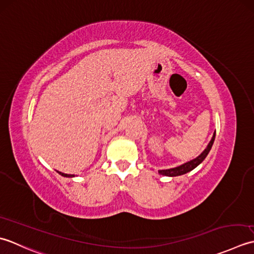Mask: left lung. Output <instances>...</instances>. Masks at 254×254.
<instances>
[{
	"label": "left lung",
	"mask_w": 254,
	"mask_h": 254,
	"mask_svg": "<svg viewBox=\"0 0 254 254\" xmlns=\"http://www.w3.org/2000/svg\"><path fill=\"white\" fill-rule=\"evenodd\" d=\"M215 137H216V131L214 132L213 137H211V140L209 141V143L207 144V147L205 148V150L201 152L198 157H196L195 159L190 160V161L185 162L183 164L179 165V167H175L172 169H167V170H159V173L161 175H165V177H179V175H183L188 172H190V171L194 170L197 165H199L201 162L204 161L205 158L207 157V154L209 153L211 147H213V143L215 141Z\"/></svg>",
	"instance_id": "1"
}]
</instances>
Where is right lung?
I'll use <instances>...</instances> for the list:
<instances>
[{
	"label": "right lung",
	"mask_w": 254,
	"mask_h": 254,
	"mask_svg": "<svg viewBox=\"0 0 254 254\" xmlns=\"http://www.w3.org/2000/svg\"><path fill=\"white\" fill-rule=\"evenodd\" d=\"M57 172H58L60 175H62V177H64V178H74V177H75L74 174H65V173L59 172V171H57Z\"/></svg>",
	"instance_id": "1"
}]
</instances>
